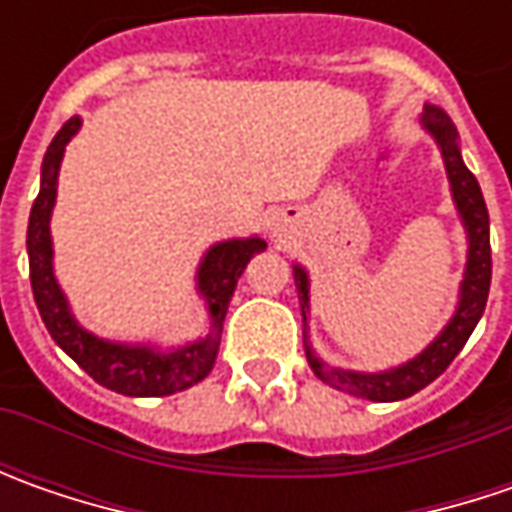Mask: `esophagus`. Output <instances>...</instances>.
I'll list each match as a JSON object with an SVG mask.
<instances>
[{
	"label": "esophagus",
	"mask_w": 512,
	"mask_h": 512,
	"mask_svg": "<svg viewBox=\"0 0 512 512\" xmlns=\"http://www.w3.org/2000/svg\"><path fill=\"white\" fill-rule=\"evenodd\" d=\"M276 233H279V230H276Z\"/></svg>",
	"instance_id": "obj_1"
}]
</instances>
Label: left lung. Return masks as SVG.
<instances>
[{
	"label": "left lung",
	"mask_w": 512,
	"mask_h": 512,
	"mask_svg": "<svg viewBox=\"0 0 512 512\" xmlns=\"http://www.w3.org/2000/svg\"><path fill=\"white\" fill-rule=\"evenodd\" d=\"M419 122L433 136V142L439 145L444 170H447V182H450V196H453V205L459 210L464 233H467V265H464L462 285H459V305L453 310V316L447 319V325L439 330V336L427 344L422 353H416L413 359L379 370V373L344 370V367L322 362L310 344V336H307L310 276L302 265H293L296 293H299V305H302V322H305V353L310 370L330 387L344 390L350 396H359V399H370V402H399V399L419 393L433 379H439L479 325L484 305H487V293H490V273H493L490 216H487L482 187L464 165L462 150H459V130L450 122V116L436 105H424Z\"/></svg>",
	"instance_id": "obj_1"
}]
</instances>
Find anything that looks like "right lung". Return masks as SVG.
<instances>
[{
    "instance_id": "1",
    "label": "right lung",
    "mask_w": 512,
    "mask_h": 512,
    "mask_svg": "<svg viewBox=\"0 0 512 512\" xmlns=\"http://www.w3.org/2000/svg\"><path fill=\"white\" fill-rule=\"evenodd\" d=\"M82 119L73 116L65 122L50 142L39 196L30 207L28 219V262L30 287L39 307V316L48 327L50 339L68 353L73 362L88 373L93 382L122 396H170L199 384L213 370L222 342L227 305L233 299V290L239 276L245 273L247 262L267 247L265 239L247 236V239H225L205 250L202 262L196 267V293L205 299L207 333L193 342L179 347H156L150 342H113L90 333L88 327L76 322L68 305L65 290L56 282L53 273V239H50V216L56 205V185L59 168L65 159L68 142L79 133Z\"/></svg>"
}]
</instances>
